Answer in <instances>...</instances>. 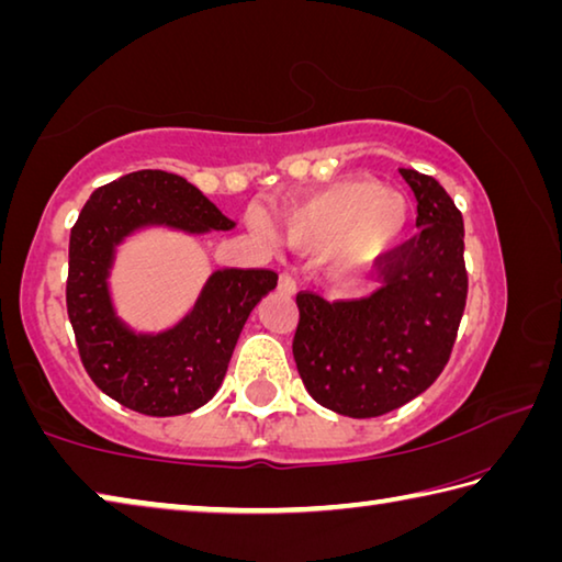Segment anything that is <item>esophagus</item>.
<instances>
[{"mask_svg": "<svg viewBox=\"0 0 562 562\" xmlns=\"http://www.w3.org/2000/svg\"><path fill=\"white\" fill-rule=\"evenodd\" d=\"M278 288H280V292H284V294H294V290H297V282H294L292 274L284 272V274H280V284H278Z\"/></svg>", "mask_w": 562, "mask_h": 562, "instance_id": "obj_1", "label": "esophagus"}]
</instances>
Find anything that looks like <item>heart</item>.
Segmentation results:
<instances>
[{"mask_svg":"<svg viewBox=\"0 0 562 562\" xmlns=\"http://www.w3.org/2000/svg\"><path fill=\"white\" fill-rule=\"evenodd\" d=\"M252 231L274 240V231L260 211L247 215ZM282 235L292 245L319 250L327 268L347 278L392 255L408 227V203L402 193L379 188L374 180L345 178L284 207Z\"/></svg>","mask_w":562,"mask_h":562,"instance_id":"obj_1","label":"heart"}]
</instances>
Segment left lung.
<instances>
[{"mask_svg":"<svg viewBox=\"0 0 562 562\" xmlns=\"http://www.w3.org/2000/svg\"><path fill=\"white\" fill-rule=\"evenodd\" d=\"M398 173L414 190L418 233L376 262L382 284L359 300L297 294L292 355L304 389L351 418L394 412L439 379L469 292L459 207L436 178Z\"/></svg>","mask_w":562,"mask_h":562,"instance_id":"8db88e82","label":"left lung"}]
</instances>
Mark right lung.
<instances>
[{
	"label": "right lung",
	"mask_w": 562,
	"mask_h": 562,
	"mask_svg": "<svg viewBox=\"0 0 562 562\" xmlns=\"http://www.w3.org/2000/svg\"><path fill=\"white\" fill-rule=\"evenodd\" d=\"M150 227L207 235L235 221L193 183L166 170H136L93 190L69 240L66 310L83 367L103 394L146 416H180L211 402L237 337L274 290L272 270H215L193 310L160 331L133 329L119 315L111 270L119 245Z\"/></svg>",
	"instance_id": "right-lung-1"
}]
</instances>
